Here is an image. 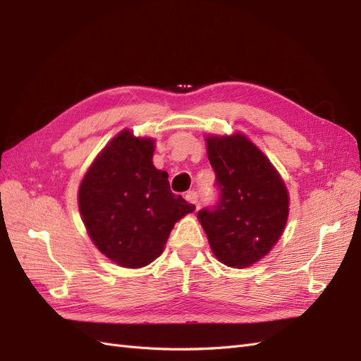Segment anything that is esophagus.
Here are the masks:
<instances>
[{
    "instance_id": "esophagus-1",
    "label": "esophagus",
    "mask_w": 361,
    "mask_h": 361,
    "mask_svg": "<svg viewBox=\"0 0 361 361\" xmlns=\"http://www.w3.org/2000/svg\"><path fill=\"white\" fill-rule=\"evenodd\" d=\"M185 198L190 204H195V208H198V194L195 190H189V192H186Z\"/></svg>"
}]
</instances>
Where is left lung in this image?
I'll return each instance as SVG.
<instances>
[{
	"mask_svg": "<svg viewBox=\"0 0 361 361\" xmlns=\"http://www.w3.org/2000/svg\"><path fill=\"white\" fill-rule=\"evenodd\" d=\"M220 202L198 212L209 247L221 264L245 268L271 251L286 229L290 197L264 152L240 132L208 135Z\"/></svg>",
	"mask_w": 361,
	"mask_h": 361,
	"instance_id": "obj_1",
	"label": "left lung"
}]
</instances>
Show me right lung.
Listing matches in <instances>:
<instances>
[{
  "label": "right lung",
  "instance_id": "right-lung-1",
  "mask_svg": "<svg viewBox=\"0 0 361 361\" xmlns=\"http://www.w3.org/2000/svg\"><path fill=\"white\" fill-rule=\"evenodd\" d=\"M155 140L124 128L83 175L78 202L96 248L124 268L153 262L173 225L195 206L169 188L167 172L153 166Z\"/></svg>",
  "mask_w": 361,
  "mask_h": 361
}]
</instances>
